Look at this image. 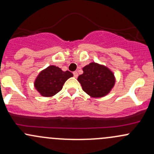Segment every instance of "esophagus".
Listing matches in <instances>:
<instances>
[{
  "label": "esophagus",
  "mask_w": 154,
  "mask_h": 154,
  "mask_svg": "<svg viewBox=\"0 0 154 154\" xmlns=\"http://www.w3.org/2000/svg\"><path fill=\"white\" fill-rule=\"evenodd\" d=\"M73 74H74V77H76V78H77V77H78V73H77V72H73Z\"/></svg>",
  "instance_id": "esophagus-1"
}]
</instances>
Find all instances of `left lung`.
<instances>
[{"label":"left lung","mask_w":154,"mask_h":154,"mask_svg":"<svg viewBox=\"0 0 154 154\" xmlns=\"http://www.w3.org/2000/svg\"><path fill=\"white\" fill-rule=\"evenodd\" d=\"M83 74L77 78L82 88L93 98H101L109 94L116 84L114 73L107 66L91 62L82 68Z\"/></svg>","instance_id":"8db88e82"}]
</instances>
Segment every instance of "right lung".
<instances>
[{
  "instance_id": "add662e5",
  "label": "right lung",
  "mask_w": 154,
  "mask_h": 154,
  "mask_svg": "<svg viewBox=\"0 0 154 154\" xmlns=\"http://www.w3.org/2000/svg\"><path fill=\"white\" fill-rule=\"evenodd\" d=\"M73 74L69 71L61 70L58 66L51 65L39 72L34 81V87L40 95L52 97L61 91L63 84Z\"/></svg>"
}]
</instances>
